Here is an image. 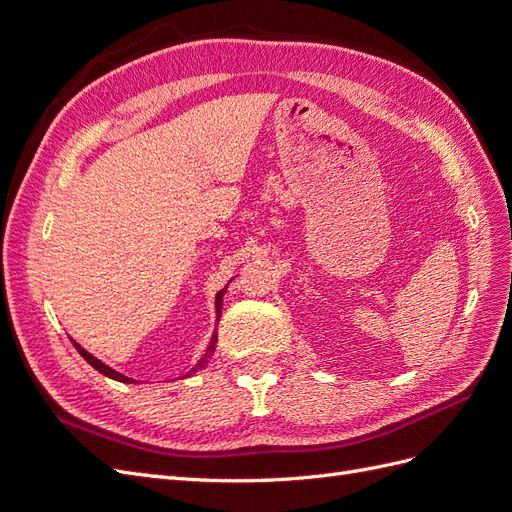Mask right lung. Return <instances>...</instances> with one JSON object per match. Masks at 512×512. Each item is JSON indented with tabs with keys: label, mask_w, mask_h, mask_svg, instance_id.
I'll use <instances>...</instances> for the list:
<instances>
[{
	"label": "right lung",
	"mask_w": 512,
	"mask_h": 512,
	"mask_svg": "<svg viewBox=\"0 0 512 512\" xmlns=\"http://www.w3.org/2000/svg\"><path fill=\"white\" fill-rule=\"evenodd\" d=\"M232 282V280H230ZM226 288H228V284L218 292V294H215V322H220V316H222V301H224V294H226ZM72 344H74V348L76 350H79V354L83 356V359L91 365V367H94L96 371H100V374L102 376H106V378H111V380H117V382H126V384H138L136 380H132V378H128V376H123V374H119V371H115L113 367H108L106 363H102L100 359H96V356L94 354H91V352H87L81 344H76L74 342V339H72ZM215 344H218V333H215L213 331V335H211V342H209V346H207V350H205V354L203 356H200V359L192 365V369L190 371H185V374L181 376V378H190L192 374H196V371H200V369H203V367H207V363H209V359H211V356H213V352H215Z\"/></svg>",
	"instance_id": "add662e5"
}]
</instances>
